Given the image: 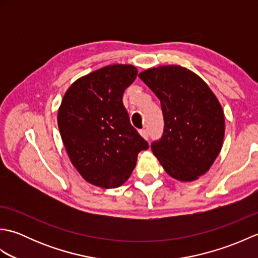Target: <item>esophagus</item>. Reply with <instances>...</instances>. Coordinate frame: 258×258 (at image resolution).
<instances>
[{"instance_id":"1","label":"esophagus","mask_w":258,"mask_h":258,"mask_svg":"<svg viewBox=\"0 0 258 258\" xmlns=\"http://www.w3.org/2000/svg\"><path fill=\"white\" fill-rule=\"evenodd\" d=\"M140 134H141L142 136H143V138H144L145 140L149 139V131H147V130H141V131H140Z\"/></svg>"}]
</instances>
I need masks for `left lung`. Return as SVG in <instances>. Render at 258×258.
Returning a JSON list of instances; mask_svg holds the SVG:
<instances>
[{
    "label": "left lung",
    "instance_id": "1",
    "mask_svg": "<svg viewBox=\"0 0 258 258\" xmlns=\"http://www.w3.org/2000/svg\"><path fill=\"white\" fill-rule=\"evenodd\" d=\"M140 79L161 101L164 132L151 147L165 172L191 182L220 154L225 117L220 102L199 75L178 65L153 68Z\"/></svg>",
    "mask_w": 258,
    "mask_h": 258
}]
</instances>
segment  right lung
Instances as JSON below:
<instances>
[{"instance_id":"add662e5","label":"right lung","mask_w":258,"mask_h":258,"mask_svg":"<svg viewBox=\"0 0 258 258\" xmlns=\"http://www.w3.org/2000/svg\"><path fill=\"white\" fill-rule=\"evenodd\" d=\"M133 65L114 64L76 80L58 108L57 124L71 162L86 182L103 188L122 185L149 143L130 122L124 91Z\"/></svg>"}]
</instances>
